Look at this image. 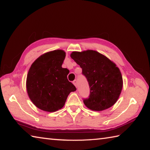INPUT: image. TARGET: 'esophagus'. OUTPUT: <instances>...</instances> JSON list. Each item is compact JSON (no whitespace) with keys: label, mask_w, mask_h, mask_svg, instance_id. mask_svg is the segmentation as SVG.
<instances>
[{"label":"esophagus","mask_w":150,"mask_h":150,"mask_svg":"<svg viewBox=\"0 0 150 150\" xmlns=\"http://www.w3.org/2000/svg\"><path fill=\"white\" fill-rule=\"evenodd\" d=\"M73 84H74V85L77 87V80H74L73 81Z\"/></svg>","instance_id":"1"}]
</instances>
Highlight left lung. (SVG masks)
Listing matches in <instances>:
<instances>
[{"instance_id": "8db88e82", "label": "left lung", "mask_w": 150, "mask_h": 150, "mask_svg": "<svg viewBox=\"0 0 150 150\" xmlns=\"http://www.w3.org/2000/svg\"><path fill=\"white\" fill-rule=\"evenodd\" d=\"M71 57L82 68V74L88 81L90 94L83 98L84 105L98 111L115 104L122 87L121 73L116 65L94 50L73 52Z\"/></svg>"}]
</instances>
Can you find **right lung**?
Masks as SVG:
<instances>
[{"label":"right lung","mask_w":150,"mask_h":150,"mask_svg":"<svg viewBox=\"0 0 150 150\" xmlns=\"http://www.w3.org/2000/svg\"><path fill=\"white\" fill-rule=\"evenodd\" d=\"M66 53L54 50L40 56L29 70L27 91L33 103L38 108L54 112L64 107L68 95L76 91L67 79L69 71L62 67Z\"/></svg>","instance_id":"obj_1"}]
</instances>
